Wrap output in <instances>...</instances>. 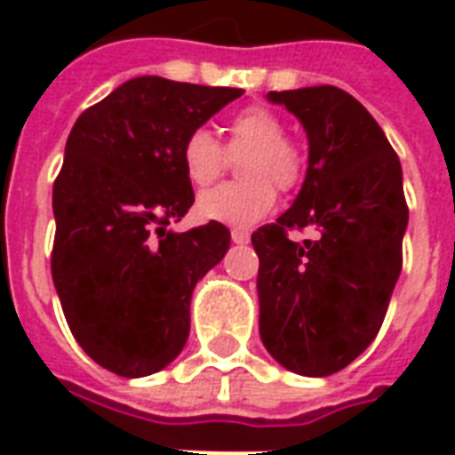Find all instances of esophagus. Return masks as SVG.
Masks as SVG:
<instances>
[{
    "mask_svg": "<svg viewBox=\"0 0 455 455\" xmlns=\"http://www.w3.org/2000/svg\"><path fill=\"white\" fill-rule=\"evenodd\" d=\"M248 231H243V228H231V241L234 243H248Z\"/></svg>",
    "mask_w": 455,
    "mask_h": 455,
    "instance_id": "esophagus-1",
    "label": "esophagus"
}]
</instances>
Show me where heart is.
<instances>
[{
	"label": "heart",
	"mask_w": 455,
	"mask_h": 455,
	"mask_svg": "<svg viewBox=\"0 0 455 455\" xmlns=\"http://www.w3.org/2000/svg\"><path fill=\"white\" fill-rule=\"evenodd\" d=\"M238 160L241 182L221 185L197 199V214L228 227H253L277 202V189L290 192L302 182L305 156L285 136V121L267 107H246L227 124V140L209 129L189 131L182 140V168L195 188H207Z\"/></svg>",
	"instance_id": "obj_1"
}]
</instances>
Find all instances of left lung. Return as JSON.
<instances>
[{
  "label": "left lung",
  "instance_id": "obj_1",
  "mask_svg": "<svg viewBox=\"0 0 455 455\" xmlns=\"http://www.w3.org/2000/svg\"><path fill=\"white\" fill-rule=\"evenodd\" d=\"M302 121L309 168L295 204L253 231L260 339L287 371L324 378L378 336L402 270L410 209L390 140L355 97L331 84L270 92ZM315 226L316 242L286 234Z\"/></svg>",
  "mask_w": 455,
  "mask_h": 455
}]
</instances>
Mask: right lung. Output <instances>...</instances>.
Wrapping results in <instances>:
<instances>
[{
    "label": "right lung",
    "mask_w": 455,
    "mask_h": 455,
    "mask_svg": "<svg viewBox=\"0 0 455 455\" xmlns=\"http://www.w3.org/2000/svg\"><path fill=\"white\" fill-rule=\"evenodd\" d=\"M241 94L133 77L84 109L68 136L53 182L51 273L75 341L121 378L178 358L192 290L228 251L219 221L185 234L165 227L195 202L182 140Z\"/></svg>",
    "instance_id": "1"
}]
</instances>
